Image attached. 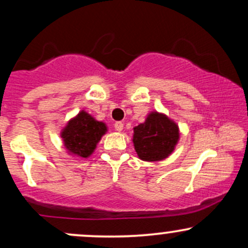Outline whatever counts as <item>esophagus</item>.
<instances>
[{
    "label": "esophagus",
    "mask_w": 248,
    "mask_h": 248,
    "mask_svg": "<svg viewBox=\"0 0 248 248\" xmlns=\"http://www.w3.org/2000/svg\"><path fill=\"white\" fill-rule=\"evenodd\" d=\"M114 128H115V130H118V132H121V130L124 129V124H122V122H120V121L115 122Z\"/></svg>",
    "instance_id": "obj_1"
}]
</instances>
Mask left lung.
Segmentation results:
<instances>
[{"label":"left lung","mask_w":248,"mask_h":248,"mask_svg":"<svg viewBox=\"0 0 248 248\" xmlns=\"http://www.w3.org/2000/svg\"><path fill=\"white\" fill-rule=\"evenodd\" d=\"M179 139L178 126L164 114L153 112L134 128L133 142L139 157L155 162L168 157Z\"/></svg>","instance_id":"8db88e82"}]
</instances>
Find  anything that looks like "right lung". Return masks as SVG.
Wrapping results in <instances>:
<instances>
[{"instance_id": "obj_1", "label": "right lung", "mask_w": 248, "mask_h": 248, "mask_svg": "<svg viewBox=\"0 0 248 248\" xmlns=\"http://www.w3.org/2000/svg\"><path fill=\"white\" fill-rule=\"evenodd\" d=\"M104 122L96 121L88 113L81 110L75 119L69 121L62 132L66 149L79 157H88L95 149L96 143L106 133Z\"/></svg>"}]
</instances>
